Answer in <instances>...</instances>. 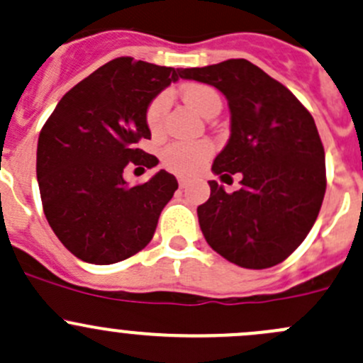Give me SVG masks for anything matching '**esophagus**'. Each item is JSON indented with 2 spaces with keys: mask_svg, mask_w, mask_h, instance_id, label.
<instances>
[{
  "mask_svg": "<svg viewBox=\"0 0 363 363\" xmlns=\"http://www.w3.org/2000/svg\"><path fill=\"white\" fill-rule=\"evenodd\" d=\"M188 184H189L188 179H179V188H181V189L188 188Z\"/></svg>",
  "mask_w": 363,
  "mask_h": 363,
  "instance_id": "1",
  "label": "esophagus"
}]
</instances>
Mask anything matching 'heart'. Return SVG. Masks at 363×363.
<instances>
[{"mask_svg":"<svg viewBox=\"0 0 363 363\" xmlns=\"http://www.w3.org/2000/svg\"><path fill=\"white\" fill-rule=\"evenodd\" d=\"M182 98L186 104L200 113V116H207L208 112L214 111L216 107H221V98L216 93L212 87L205 86V84H188L182 87ZM170 98L167 93H161L155 100L149 104L147 113H145V121L147 126L152 131H158L164 121V113H167ZM212 152V147L208 144H188V142H175L164 147L163 161L170 170L177 172V174H193L202 167L203 160Z\"/></svg>","mask_w":363,"mask_h":363,"instance_id":"obj_1","label":"heart"}]
</instances>
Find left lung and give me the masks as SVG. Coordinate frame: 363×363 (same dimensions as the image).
Here are the masks:
<instances>
[{
    "label": "left lung",
    "instance_id": "8db88e82",
    "mask_svg": "<svg viewBox=\"0 0 363 363\" xmlns=\"http://www.w3.org/2000/svg\"><path fill=\"white\" fill-rule=\"evenodd\" d=\"M181 79L225 94L230 138L212 172L242 174V188L233 193L208 181L211 196L196 208L205 240L244 269L277 265L311 232L327 189L313 116L288 87L247 60L181 68Z\"/></svg>",
    "mask_w": 363,
    "mask_h": 363
}]
</instances>
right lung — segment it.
Listing matches in <instances>:
<instances>
[{"mask_svg": "<svg viewBox=\"0 0 363 363\" xmlns=\"http://www.w3.org/2000/svg\"><path fill=\"white\" fill-rule=\"evenodd\" d=\"M179 79V68L117 57L72 87L43 124L36 149L43 212L82 262L111 265L151 242L177 179L160 170L131 188L123 172L158 164L137 144L151 138L149 104Z\"/></svg>", "mask_w": 363, "mask_h": 363, "instance_id": "right-lung-1", "label": "right lung"}]
</instances>
